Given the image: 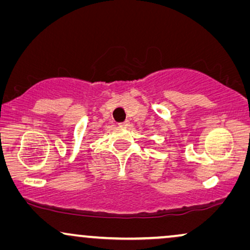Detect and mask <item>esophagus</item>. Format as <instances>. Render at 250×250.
Listing matches in <instances>:
<instances>
[{"label":"esophagus","instance_id":"obj_1","mask_svg":"<svg viewBox=\"0 0 250 250\" xmlns=\"http://www.w3.org/2000/svg\"><path fill=\"white\" fill-rule=\"evenodd\" d=\"M119 125H121V126H125V127H126V126L129 125V122H128V121H124V122L119 123Z\"/></svg>","mask_w":250,"mask_h":250}]
</instances>
